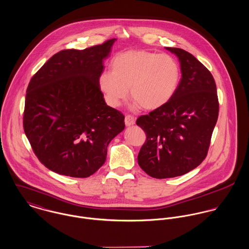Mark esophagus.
<instances>
[{
	"label": "esophagus",
	"mask_w": 249,
	"mask_h": 249,
	"mask_svg": "<svg viewBox=\"0 0 249 249\" xmlns=\"http://www.w3.org/2000/svg\"><path fill=\"white\" fill-rule=\"evenodd\" d=\"M135 123H136V118L133 115L128 114V115L125 116V124H126L127 127L133 126Z\"/></svg>",
	"instance_id": "34e87169"
}]
</instances>
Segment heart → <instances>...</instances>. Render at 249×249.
<instances>
[{"mask_svg": "<svg viewBox=\"0 0 249 249\" xmlns=\"http://www.w3.org/2000/svg\"><path fill=\"white\" fill-rule=\"evenodd\" d=\"M111 71H104L97 78L106 103L118 107L129 93L134 106L156 110L175 94L180 80V67L173 56L147 51H128L115 56Z\"/></svg>", "mask_w": 249, "mask_h": 249, "instance_id": "heart-1", "label": "heart"}]
</instances>
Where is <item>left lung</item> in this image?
<instances>
[{"label": "left lung", "mask_w": 249, "mask_h": 249, "mask_svg": "<svg viewBox=\"0 0 249 249\" xmlns=\"http://www.w3.org/2000/svg\"><path fill=\"white\" fill-rule=\"evenodd\" d=\"M165 49L180 64L178 89L163 106L137 120L147 137L138 154V165L156 178L182 176L199 165L206 158L219 115L211 72L186 51Z\"/></svg>", "instance_id": "left-lung-1"}]
</instances>
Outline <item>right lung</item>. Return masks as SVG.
<instances>
[{
  "label": "right lung",
  "instance_id": "1",
  "mask_svg": "<svg viewBox=\"0 0 249 249\" xmlns=\"http://www.w3.org/2000/svg\"><path fill=\"white\" fill-rule=\"evenodd\" d=\"M116 39L51 57L28 84L24 130L39 159L59 175L88 178L104 164L124 115L108 106L97 78Z\"/></svg>",
  "mask_w": 249,
  "mask_h": 249
}]
</instances>
